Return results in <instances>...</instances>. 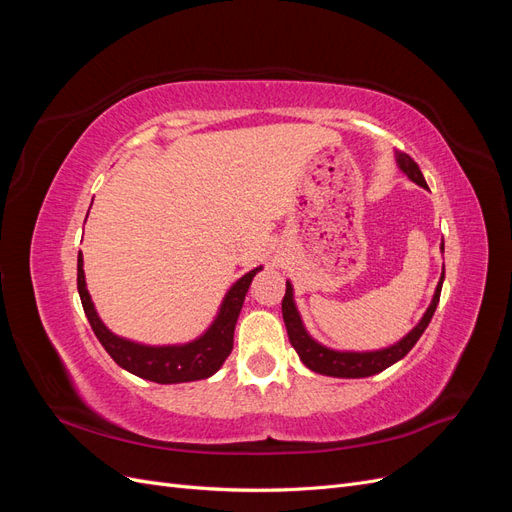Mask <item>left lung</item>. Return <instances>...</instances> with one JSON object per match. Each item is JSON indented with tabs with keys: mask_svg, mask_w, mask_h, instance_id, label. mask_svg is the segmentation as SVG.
<instances>
[{
	"mask_svg": "<svg viewBox=\"0 0 512 512\" xmlns=\"http://www.w3.org/2000/svg\"><path fill=\"white\" fill-rule=\"evenodd\" d=\"M397 164L408 175L410 181L421 185V188H427V181L421 173V168H418V164L408 156V153H397ZM442 280H444V273L440 277L436 294H433V301L427 307V312L421 318V322H418L404 339H399L397 344L384 348V350H376V352H337V350L324 348L322 344L314 342V339L309 337V333L303 327L297 307H294L292 286H290V282H286V294L282 299V314H284L290 344L294 350H297L299 359L305 363V367L316 371V374L333 376V378H367V376L380 374L382 369L391 367L399 359H404V356L418 342V337H421L423 331L427 329V324L431 322V316H433V312H436L438 301H440Z\"/></svg>",
	"mask_w": 512,
	"mask_h": 512,
	"instance_id": "left-lung-1",
	"label": "left lung"
}]
</instances>
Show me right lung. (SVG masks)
I'll return each mask as SVG.
<instances>
[{"mask_svg": "<svg viewBox=\"0 0 512 512\" xmlns=\"http://www.w3.org/2000/svg\"><path fill=\"white\" fill-rule=\"evenodd\" d=\"M258 271L260 267L245 273L241 280L228 290L218 318L213 320V324L205 331V335H200L198 339H194V342L183 344V346H143V344L130 342V339L117 337L108 331L104 327V322L98 318L96 307L91 303V297L87 292L81 254H79V265H76V286H79L81 303L91 329H94L100 344L108 354H111V359L119 367L128 369L130 374L151 382L177 384V382L209 378L222 367L226 356L232 350L235 324L243 307L247 288H250L254 275Z\"/></svg>", "mask_w": 512, "mask_h": 512, "instance_id": "right-lung-1", "label": "right lung"}]
</instances>
